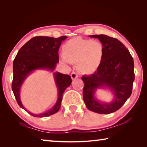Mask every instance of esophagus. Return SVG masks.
I'll use <instances>...</instances> for the list:
<instances>
[{"label":"esophagus","instance_id":"obj_1","mask_svg":"<svg viewBox=\"0 0 147 147\" xmlns=\"http://www.w3.org/2000/svg\"><path fill=\"white\" fill-rule=\"evenodd\" d=\"M70 76H71V79L74 80V79H77V78L78 77V74L76 72H75V71H72V72H71V75H70Z\"/></svg>","mask_w":147,"mask_h":147}]
</instances>
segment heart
Here are the masks:
<instances>
[{
    "label": "heart",
    "instance_id": "1",
    "mask_svg": "<svg viewBox=\"0 0 147 147\" xmlns=\"http://www.w3.org/2000/svg\"><path fill=\"white\" fill-rule=\"evenodd\" d=\"M62 53L63 62L77 63L80 73L91 75L100 66L104 56V47L99 41L76 37L63 45Z\"/></svg>",
    "mask_w": 147,
    "mask_h": 147
}]
</instances>
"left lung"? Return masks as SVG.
Here are the masks:
<instances>
[{"label":"left lung","mask_w":147,"mask_h":147,"mask_svg":"<svg viewBox=\"0 0 147 147\" xmlns=\"http://www.w3.org/2000/svg\"><path fill=\"white\" fill-rule=\"evenodd\" d=\"M104 47V56L97 70L83 76V99L88 109L99 114H110L121 108L132 92L135 80L134 61L129 50L118 40L105 34L91 35ZM97 88H107L113 94V101L99 102L95 97Z\"/></svg>","instance_id":"left-lung-1"}]
</instances>
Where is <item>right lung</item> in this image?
<instances>
[{"label": "right lung", "mask_w": 147, "mask_h": 147, "mask_svg": "<svg viewBox=\"0 0 147 147\" xmlns=\"http://www.w3.org/2000/svg\"><path fill=\"white\" fill-rule=\"evenodd\" d=\"M66 38L67 36H65L57 38L48 36L32 38L20 48L13 61V93L19 106L32 116L43 118L57 113L60 108L64 91L71 83V77L68 75L58 71L53 73L55 82L58 89V99L54 106L45 113H32L26 109L21 102L20 90L24 80L34 70L54 71L57 64L59 62L58 50L61 42Z\"/></svg>", "instance_id": "1"}]
</instances>
